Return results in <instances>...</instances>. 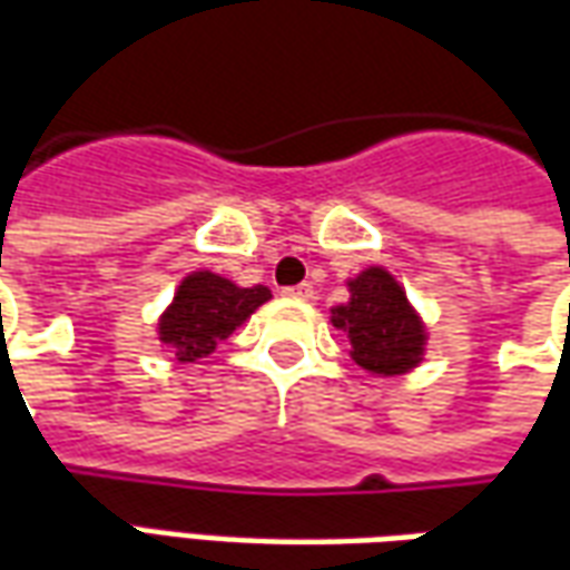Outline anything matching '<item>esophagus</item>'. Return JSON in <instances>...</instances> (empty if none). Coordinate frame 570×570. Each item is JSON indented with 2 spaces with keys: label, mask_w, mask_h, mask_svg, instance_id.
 <instances>
[{
  "label": "esophagus",
  "mask_w": 570,
  "mask_h": 570,
  "mask_svg": "<svg viewBox=\"0 0 570 570\" xmlns=\"http://www.w3.org/2000/svg\"><path fill=\"white\" fill-rule=\"evenodd\" d=\"M284 293H286V296H293V298H302V302H312L314 286L312 284H296V286H286Z\"/></svg>",
  "instance_id": "34e87169"
}]
</instances>
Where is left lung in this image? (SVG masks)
I'll use <instances>...</instances> for the list:
<instances>
[{
  "label": "left lung",
  "mask_w": 570,
  "mask_h": 570,
  "mask_svg": "<svg viewBox=\"0 0 570 570\" xmlns=\"http://www.w3.org/2000/svg\"><path fill=\"white\" fill-rule=\"evenodd\" d=\"M348 293L330 321L352 342L354 364L376 376H401L416 367L425 352V326L404 286L373 265L348 281Z\"/></svg>",
  "instance_id": "obj_1"
}]
</instances>
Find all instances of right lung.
<instances>
[{"label":"right lung","mask_w":570,"mask_h":570,"mask_svg":"<svg viewBox=\"0 0 570 570\" xmlns=\"http://www.w3.org/2000/svg\"><path fill=\"white\" fill-rule=\"evenodd\" d=\"M268 298L272 289L262 284L237 286L222 274H188L175 289L173 305L160 314V342L173 348L178 361L206 357Z\"/></svg>","instance_id":"right-lung-1"}]
</instances>
